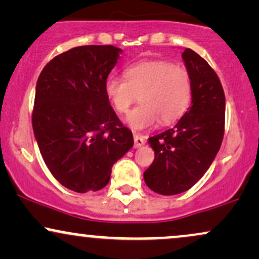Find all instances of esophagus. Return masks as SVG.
<instances>
[{
    "mask_svg": "<svg viewBox=\"0 0 259 259\" xmlns=\"http://www.w3.org/2000/svg\"><path fill=\"white\" fill-rule=\"evenodd\" d=\"M144 145H145L144 136L139 135V134H134V146H135V148L142 147Z\"/></svg>",
    "mask_w": 259,
    "mask_h": 259,
    "instance_id": "obj_1",
    "label": "esophagus"
}]
</instances>
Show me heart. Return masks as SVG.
<instances>
[{
    "mask_svg": "<svg viewBox=\"0 0 259 259\" xmlns=\"http://www.w3.org/2000/svg\"><path fill=\"white\" fill-rule=\"evenodd\" d=\"M124 78L112 75L106 81V94L120 114L129 112L140 96L141 105L134 108L126 121L133 129L144 130L158 119L174 123L185 114L191 102L192 82L189 70L164 59H150L129 65Z\"/></svg>",
    "mask_w": 259,
    "mask_h": 259,
    "instance_id": "obj_1",
    "label": "heart"
}]
</instances>
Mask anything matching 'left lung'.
Masks as SVG:
<instances>
[{"label":"left lung","instance_id":"8db88e82","mask_svg":"<svg viewBox=\"0 0 259 259\" xmlns=\"http://www.w3.org/2000/svg\"><path fill=\"white\" fill-rule=\"evenodd\" d=\"M191 75V107L171 129L148 139L154 160L144 173L146 185L159 195L185 192L203 177L224 136L225 95L209 64L190 49L181 55Z\"/></svg>","mask_w":259,"mask_h":259}]
</instances>
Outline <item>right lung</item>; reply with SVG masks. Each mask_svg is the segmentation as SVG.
Segmentation results:
<instances>
[{
  "label": "right lung",
  "mask_w": 259,
  "mask_h": 259,
  "mask_svg": "<svg viewBox=\"0 0 259 259\" xmlns=\"http://www.w3.org/2000/svg\"><path fill=\"white\" fill-rule=\"evenodd\" d=\"M123 50L89 45L61 53L38 76L32 130L53 177L72 191H97L134 146L113 111L106 81Z\"/></svg>",
  "instance_id": "obj_1"
}]
</instances>
